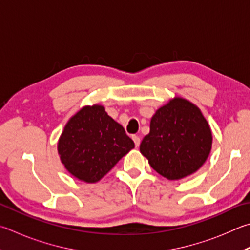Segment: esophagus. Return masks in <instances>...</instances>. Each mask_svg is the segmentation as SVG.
I'll use <instances>...</instances> for the list:
<instances>
[{
    "instance_id": "1",
    "label": "esophagus",
    "mask_w": 250,
    "mask_h": 250,
    "mask_svg": "<svg viewBox=\"0 0 250 250\" xmlns=\"http://www.w3.org/2000/svg\"><path fill=\"white\" fill-rule=\"evenodd\" d=\"M132 140H133V142H134V144H135V147H138L139 145H140V142H141L140 138L138 137V135H133V137H132Z\"/></svg>"
}]
</instances>
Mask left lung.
I'll list each match as a JSON object with an SVG mask.
<instances>
[{"instance_id":"1","label":"left lung","mask_w":250,"mask_h":250,"mask_svg":"<svg viewBox=\"0 0 250 250\" xmlns=\"http://www.w3.org/2000/svg\"><path fill=\"white\" fill-rule=\"evenodd\" d=\"M212 148V131L201 110L183 97L158 108L149 133L140 145L148 164L165 178L181 179L206 163Z\"/></svg>"}]
</instances>
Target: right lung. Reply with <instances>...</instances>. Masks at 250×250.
<instances>
[{"instance_id":"add662e5","label":"right lung","mask_w":250,"mask_h":250,"mask_svg":"<svg viewBox=\"0 0 250 250\" xmlns=\"http://www.w3.org/2000/svg\"><path fill=\"white\" fill-rule=\"evenodd\" d=\"M133 147L124 126L102 105L85 106L72 116L58 142L65 169L87 184L101 180Z\"/></svg>"}]
</instances>
